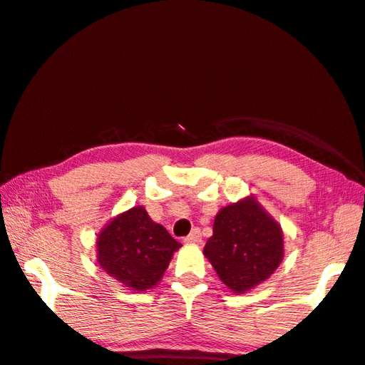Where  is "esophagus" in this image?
<instances>
[{
  "label": "esophagus",
  "instance_id": "obj_1",
  "mask_svg": "<svg viewBox=\"0 0 365 365\" xmlns=\"http://www.w3.org/2000/svg\"><path fill=\"white\" fill-rule=\"evenodd\" d=\"M184 242L187 245H200L202 243V233L200 229H194L187 237L184 238Z\"/></svg>",
  "mask_w": 365,
  "mask_h": 365
}]
</instances>
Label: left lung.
I'll list each match as a JSON object with an SVG mask.
<instances>
[{"mask_svg": "<svg viewBox=\"0 0 365 365\" xmlns=\"http://www.w3.org/2000/svg\"><path fill=\"white\" fill-rule=\"evenodd\" d=\"M203 254L227 289L250 292L283 260V229L254 195H247L219 210Z\"/></svg>", "mask_w": 365, "mask_h": 365, "instance_id": "8db88e82", "label": "left lung"}]
</instances>
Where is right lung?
Wrapping results in <instances>:
<instances>
[{
	"label": "right lung",
	"instance_id": "add662e5",
	"mask_svg": "<svg viewBox=\"0 0 365 365\" xmlns=\"http://www.w3.org/2000/svg\"><path fill=\"white\" fill-rule=\"evenodd\" d=\"M181 243L149 217L144 206H133L113 217L97 237L98 265L133 292L153 289L162 281Z\"/></svg>",
	"mask_w": 365,
	"mask_h": 365
}]
</instances>
